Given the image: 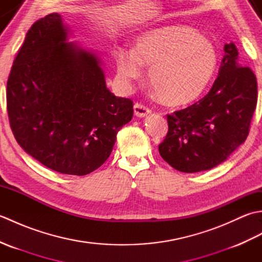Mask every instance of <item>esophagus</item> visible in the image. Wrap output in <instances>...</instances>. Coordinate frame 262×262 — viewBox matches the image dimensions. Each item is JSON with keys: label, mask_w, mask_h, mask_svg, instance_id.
<instances>
[{"label": "esophagus", "mask_w": 262, "mask_h": 262, "mask_svg": "<svg viewBox=\"0 0 262 262\" xmlns=\"http://www.w3.org/2000/svg\"><path fill=\"white\" fill-rule=\"evenodd\" d=\"M151 113V110L148 108H146L145 105H143L141 103H135L134 104V115L138 118H144V117H146L147 115H149Z\"/></svg>", "instance_id": "esophagus-1"}]
</instances>
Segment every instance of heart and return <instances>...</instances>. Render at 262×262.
<instances>
[{
  "label": "heart",
  "mask_w": 262,
  "mask_h": 262,
  "mask_svg": "<svg viewBox=\"0 0 262 262\" xmlns=\"http://www.w3.org/2000/svg\"><path fill=\"white\" fill-rule=\"evenodd\" d=\"M117 72L122 82L140 80L144 66L161 101L187 104L204 92L213 77L219 55L209 39L183 25L164 26L138 36L134 49L115 51Z\"/></svg>",
  "instance_id": "1"
}]
</instances>
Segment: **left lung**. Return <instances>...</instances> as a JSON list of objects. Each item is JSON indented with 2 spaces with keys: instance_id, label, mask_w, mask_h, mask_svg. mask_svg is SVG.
I'll list each match as a JSON object with an SVG mask.
<instances>
[{
  "instance_id": "8db88e82",
  "label": "left lung",
  "mask_w": 262,
  "mask_h": 262,
  "mask_svg": "<svg viewBox=\"0 0 262 262\" xmlns=\"http://www.w3.org/2000/svg\"><path fill=\"white\" fill-rule=\"evenodd\" d=\"M257 98L253 72L238 62L234 42L225 43L209 92L190 107L168 115L169 130L159 145L160 155L186 173L215 168L246 141Z\"/></svg>"
}]
</instances>
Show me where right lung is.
I'll return each mask as SVG.
<instances>
[{"instance_id": "add662e5", "label": "right lung", "mask_w": 262, "mask_h": 262, "mask_svg": "<svg viewBox=\"0 0 262 262\" xmlns=\"http://www.w3.org/2000/svg\"><path fill=\"white\" fill-rule=\"evenodd\" d=\"M71 36L58 13L32 25L9 75L8 114L16 142L33 159L85 176L109 158L133 102L109 90L101 58Z\"/></svg>"}]
</instances>
